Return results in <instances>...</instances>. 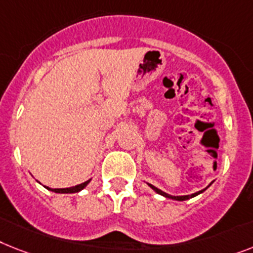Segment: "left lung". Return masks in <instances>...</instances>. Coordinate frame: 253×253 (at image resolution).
<instances>
[{"mask_svg": "<svg viewBox=\"0 0 253 253\" xmlns=\"http://www.w3.org/2000/svg\"><path fill=\"white\" fill-rule=\"evenodd\" d=\"M149 186L151 187L152 190H155V191H156V193H158V194H160V195H163V197L169 198V199H174V200H187V199H190V198L197 197V195H199L200 193H203L204 190L207 189V187H206V189H204V190H200V191H198V193H195V194H191V195H183V197H172V195H169V194L164 193V191H162V190H159V189H158V187L152 186V185H150V183H149Z\"/></svg>", "mask_w": 253, "mask_h": 253, "instance_id": "left-lung-1", "label": "left lung"}]
</instances>
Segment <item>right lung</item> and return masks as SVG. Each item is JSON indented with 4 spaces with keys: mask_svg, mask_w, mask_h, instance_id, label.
Masks as SVG:
<instances>
[{
    "mask_svg": "<svg viewBox=\"0 0 253 253\" xmlns=\"http://www.w3.org/2000/svg\"><path fill=\"white\" fill-rule=\"evenodd\" d=\"M90 182V179L89 181H85V182L80 183V185H76V186H72V187H67V189H49V187H46V189L51 190V191H54V193H62V194H68V193H79L80 190L84 189L85 186H86L87 183Z\"/></svg>",
    "mask_w": 253,
    "mask_h": 253,
    "instance_id": "obj_1",
    "label": "right lung"
}]
</instances>
